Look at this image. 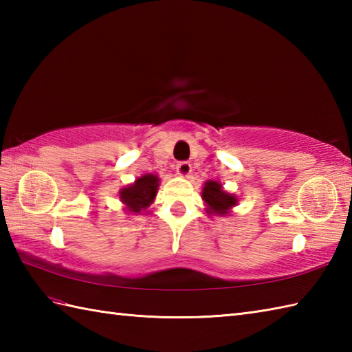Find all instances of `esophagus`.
Listing matches in <instances>:
<instances>
[{
	"instance_id": "1",
	"label": "esophagus",
	"mask_w": 352,
	"mask_h": 352,
	"mask_svg": "<svg viewBox=\"0 0 352 352\" xmlns=\"http://www.w3.org/2000/svg\"><path fill=\"white\" fill-rule=\"evenodd\" d=\"M177 172H178V175H180V177H189L190 172H192L190 163L189 162L177 163Z\"/></svg>"
}]
</instances>
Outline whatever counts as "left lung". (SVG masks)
<instances>
[{"instance_id": "obj_1", "label": "left lung", "mask_w": 352, "mask_h": 352, "mask_svg": "<svg viewBox=\"0 0 352 352\" xmlns=\"http://www.w3.org/2000/svg\"><path fill=\"white\" fill-rule=\"evenodd\" d=\"M201 197H203L204 203L207 204L206 210L208 214H228L231 208L237 204V198L223 190L219 182L213 180L204 183Z\"/></svg>"}]
</instances>
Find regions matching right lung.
<instances>
[{
	"mask_svg": "<svg viewBox=\"0 0 352 352\" xmlns=\"http://www.w3.org/2000/svg\"><path fill=\"white\" fill-rule=\"evenodd\" d=\"M160 178L154 174L139 177L133 184L119 190V198L130 213H140L153 204L159 189Z\"/></svg>",
	"mask_w": 352,
	"mask_h": 352,
	"instance_id": "obj_1",
	"label": "right lung"
}]
</instances>
